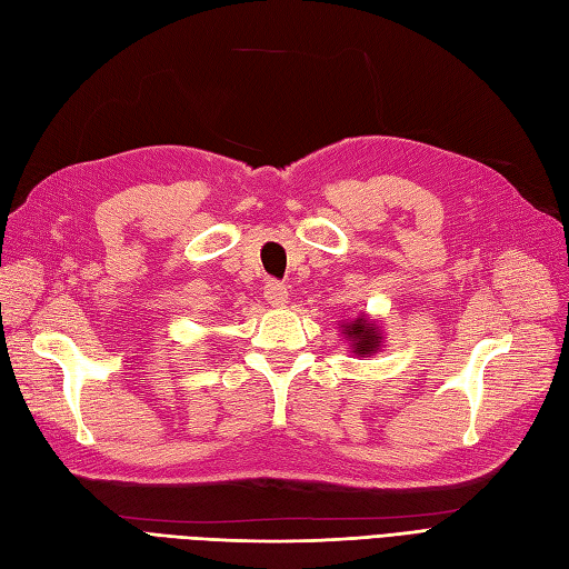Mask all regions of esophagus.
<instances>
[{
    "label": "esophagus",
    "instance_id": "34e87169",
    "mask_svg": "<svg viewBox=\"0 0 569 569\" xmlns=\"http://www.w3.org/2000/svg\"><path fill=\"white\" fill-rule=\"evenodd\" d=\"M266 299H268V303H272V307H284L289 299L287 284L277 282V280H268L266 282Z\"/></svg>",
    "mask_w": 569,
    "mask_h": 569
}]
</instances>
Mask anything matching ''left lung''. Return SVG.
<instances>
[{"mask_svg":"<svg viewBox=\"0 0 569 569\" xmlns=\"http://www.w3.org/2000/svg\"><path fill=\"white\" fill-rule=\"evenodd\" d=\"M348 328V332L345 336L352 338V350L357 355H371L379 350V342H381V332L377 330V326L365 321V318H357V321H352Z\"/></svg>","mask_w":569,"mask_h":569,"instance_id":"left-lung-1","label":"left lung"}]
</instances>
